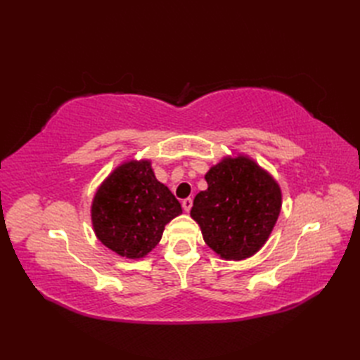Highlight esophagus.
I'll list each match as a JSON object with an SVG mask.
<instances>
[{
	"instance_id": "obj_1",
	"label": "esophagus",
	"mask_w": 360,
	"mask_h": 360,
	"mask_svg": "<svg viewBox=\"0 0 360 360\" xmlns=\"http://www.w3.org/2000/svg\"><path fill=\"white\" fill-rule=\"evenodd\" d=\"M181 205H183V210L184 212H189L192 209V198H184L181 201Z\"/></svg>"
}]
</instances>
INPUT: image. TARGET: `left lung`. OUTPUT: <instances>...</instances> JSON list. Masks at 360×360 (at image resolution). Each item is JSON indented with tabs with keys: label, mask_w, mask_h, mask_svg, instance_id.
<instances>
[{
	"label": "left lung",
	"mask_w": 360,
	"mask_h": 360,
	"mask_svg": "<svg viewBox=\"0 0 360 360\" xmlns=\"http://www.w3.org/2000/svg\"><path fill=\"white\" fill-rule=\"evenodd\" d=\"M205 181L209 188L195 197L191 210L204 242L225 259L258 252L278 221L279 184L245 156L221 160Z\"/></svg>",
	"instance_id": "obj_1"
}]
</instances>
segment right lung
Returning a JSON list of instances; mask_svg holds the SVG:
<instances>
[{
  "label": "right lung",
  "mask_w": 360,
  "mask_h": 360,
  "mask_svg": "<svg viewBox=\"0 0 360 360\" xmlns=\"http://www.w3.org/2000/svg\"><path fill=\"white\" fill-rule=\"evenodd\" d=\"M180 213V202L156 180L148 160L120 165L97 189L91 205L97 238L126 258L146 257Z\"/></svg>",
  "instance_id": "obj_1"
}]
</instances>
